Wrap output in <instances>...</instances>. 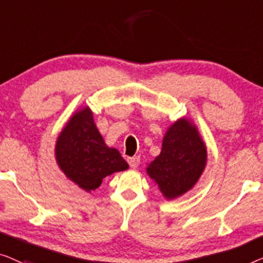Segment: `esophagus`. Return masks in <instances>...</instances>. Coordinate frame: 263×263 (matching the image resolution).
<instances>
[{
    "label": "esophagus",
    "mask_w": 263,
    "mask_h": 263,
    "mask_svg": "<svg viewBox=\"0 0 263 263\" xmlns=\"http://www.w3.org/2000/svg\"><path fill=\"white\" fill-rule=\"evenodd\" d=\"M127 162H128V164H130L131 168H137L140 162V158H139V156L130 157V158H127Z\"/></svg>",
    "instance_id": "1"
}]
</instances>
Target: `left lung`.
Here are the masks:
<instances>
[{
    "instance_id": "8db88e82",
    "label": "left lung",
    "mask_w": 263,
    "mask_h": 263,
    "mask_svg": "<svg viewBox=\"0 0 263 263\" xmlns=\"http://www.w3.org/2000/svg\"><path fill=\"white\" fill-rule=\"evenodd\" d=\"M206 163V144L198 127L187 118H180L168 127L161 154L147 165L146 174L163 197L173 200L195 186Z\"/></svg>"
}]
</instances>
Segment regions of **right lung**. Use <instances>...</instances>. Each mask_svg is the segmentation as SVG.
I'll list each match as a JSON object with an SVG mask.
<instances>
[{
  "label": "right lung",
  "mask_w": 263,
  "mask_h": 263,
  "mask_svg": "<svg viewBox=\"0 0 263 263\" xmlns=\"http://www.w3.org/2000/svg\"><path fill=\"white\" fill-rule=\"evenodd\" d=\"M54 156L64 175L88 193L106 176L128 169L119 151L106 145L88 106L77 109L62 128Z\"/></svg>",
  "instance_id": "1"
}]
</instances>
